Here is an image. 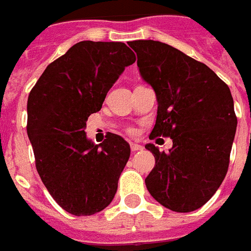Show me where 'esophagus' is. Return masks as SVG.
Returning <instances> with one entry per match:
<instances>
[{"label": "esophagus", "mask_w": 251, "mask_h": 251, "mask_svg": "<svg viewBox=\"0 0 251 251\" xmlns=\"http://www.w3.org/2000/svg\"><path fill=\"white\" fill-rule=\"evenodd\" d=\"M131 150L132 151H138V150H142V146L135 144V142H131Z\"/></svg>", "instance_id": "1"}]
</instances>
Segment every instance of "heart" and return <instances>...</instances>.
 <instances>
[{"label": "heart", "instance_id": "obj_1", "mask_svg": "<svg viewBox=\"0 0 251 251\" xmlns=\"http://www.w3.org/2000/svg\"><path fill=\"white\" fill-rule=\"evenodd\" d=\"M127 133H128V135H135L136 129H135V128H132V127L127 128Z\"/></svg>", "mask_w": 251, "mask_h": 251}]
</instances>
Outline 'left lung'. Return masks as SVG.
I'll return each mask as SVG.
<instances>
[{
  "mask_svg": "<svg viewBox=\"0 0 251 251\" xmlns=\"http://www.w3.org/2000/svg\"><path fill=\"white\" fill-rule=\"evenodd\" d=\"M142 79L157 94V120L149 138H172L167 153L148 144L155 166L146 188L164 207L190 212L215 194L227 175L237 118L229 88L202 62L154 40L128 44Z\"/></svg>",
  "mask_w": 251,
  "mask_h": 251,
  "instance_id": "1",
  "label": "left lung"
}]
</instances>
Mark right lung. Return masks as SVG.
Instances as JSON below:
<instances>
[{
  "mask_svg": "<svg viewBox=\"0 0 251 251\" xmlns=\"http://www.w3.org/2000/svg\"><path fill=\"white\" fill-rule=\"evenodd\" d=\"M135 61L124 43L80 41L51 62L29 92L27 133L36 170L54 201L72 215L102 211L115 196L129 144L110 133L94 145L85 128Z\"/></svg>",
  "mask_w": 251,
  "mask_h": 251,
  "instance_id": "1",
  "label": "right lung"
}]
</instances>
